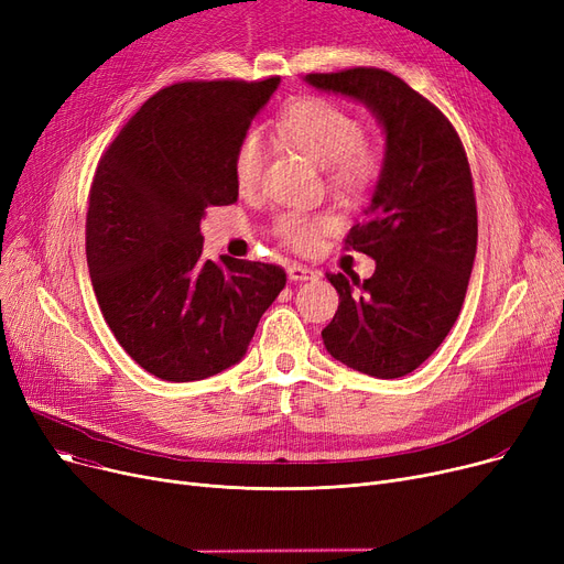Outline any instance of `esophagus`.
<instances>
[{"instance_id":"1","label":"esophagus","mask_w":564,"mask_h":564,"mask_svg":"<svg viewBox=\"0 0 564 564\" xmlns=\"http://www.w3.org/2000/svg\"><path fill=\"white\" fill-rule=\"evenodd\" d=\"M317 276H319V272L313 270V267H306V264H300V262L288 264V279L290 281H313Z\"/></svg>"}]
</instances>
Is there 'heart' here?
I'll return each instance as SVG.
<instances>
[{"label": "heart", "instance_id": "heart-1", "mask_svg": "<svg viewBox=\"0 0 564 564\" xmlns=\"http://www.w3.org/2000/svg\"><path fill=\"white\" fill-rule=\"evenodd\" d=\"M276 134L297 148L317 164L327 166L332 187L347 196H366L379 181L383 160L379 148L364 137V126L357 116L345 107L327 100L306 96L290 102L274 123ZM270 158V145L260 132H247L237 145L232 158V173L237 187L253 192ZM334 228V217L327 213H283L274 232L279 240L297 251L315 247L317 237Z\"/></svg>", "mask_w": 564, "mask_h": 564}]
</instances>
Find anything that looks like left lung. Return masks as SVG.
Wrapping results in <instances>:
<instances>
[{"mask_svg": "<svg viewBox=\"0 0 564 564\" xmlns=\"http://www.w3.org/2000/svg\"><path fill=\"white\" fill-rule=\"evenodd\" d=\"M306 82L364 102L387 134L370 207L345 237V249L377 262L375 274H327L340 304L322 340L347 368L404 377L448 336L466 297L478 247L466 151L441 109L393 73L349 68Z\"/></svg>", "mask_w": 564, "mask_h": 564, "instance_id": "1", "label": "left lung"}]
</instances>
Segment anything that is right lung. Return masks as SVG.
<instances>
[{
  "label": "right lung",
  "instance_id": "add662e5",
  "mask_svg": "<svg viewBox=\"0 0 564 564\" xmlns=\"http://www.w3.org/2000/svg\"><path fill=\"white\" fill-rule=\"evenodd\" d=\"M281 77L177 82L130 118L88 194L86 262L116 340L166 381L242 361L285 288L279 264L203 258L205 207L237 200L232 158Z\"/></svg>",
  "mask_w": 564,
  "mask_h": 564
}]
</instances>
